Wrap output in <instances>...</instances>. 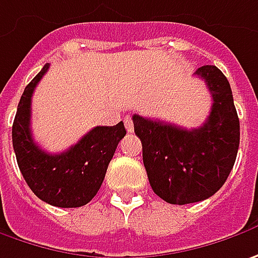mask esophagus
<instances>
[{
  "mask_svg": "<svg viewBox=\"0 0 258 258\" xmlns=\"http://www.w3.org/2000/svg\"><path fill=\"white\" fill-rule=\"evenodd\" d=\"M124 125H125V130H127L128 133H133V130H134V122H133L131 115H125V117H124Z\"/></svg>",
  "mask_w": 258,
  "mask_h": 258,
  "instance_id": "obj_1",
  "label": "esophagus"
}]
</instances>
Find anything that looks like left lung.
<instances>
[{
    "mask_svg": "<svg viewBox=\"0 0 258 258\" xmlns=\"http://www.w3.org/2000/svg\"><path fill=\"white\" fill-rule=\"evenodd\" d=\"M212 95L209 117L199 128L134 115L143 163L153 192L173 205L208 199L225 183L240 146V119L230 82L217 66L195 72Z\"/></svg>",
    "mask_w": 258,
    "mask_h": 258,
    "instance_id": "8db88e82",
    "label": "left lung"
}]
</instances>
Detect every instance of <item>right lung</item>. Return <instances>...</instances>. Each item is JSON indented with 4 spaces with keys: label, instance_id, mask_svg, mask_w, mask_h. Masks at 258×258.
<instances>
[{
    "label": "right lung",
    "instance_id": "1",
    "mask_svg": "<svg viewBox=\"0 0 258 258\" xmlns=\"http://www.w3.org/2000/svg\"><path fill=\"white\" fill-rule=\"evenodd\" d=\"M49 66H43L21 95L13 124V147L20 172L34 195L53 207H84L99 190L118 143L127 131L119 121L112 127L92 128L59 154L41 150L30 130L31 96Z\"/></svg>",
    "mask_w": 258,
    "mask_h": 258
}]
</instances>
